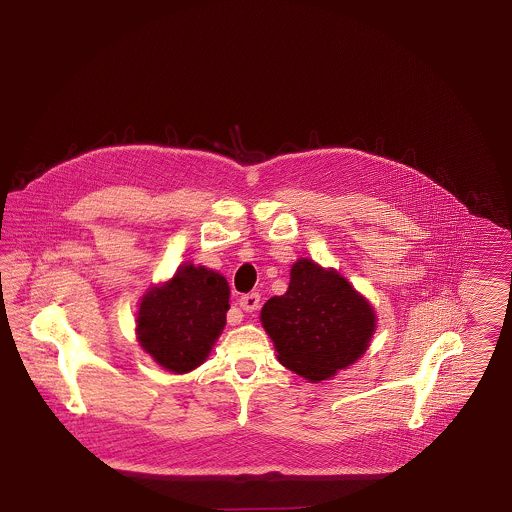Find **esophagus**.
Listing matches in <instances>:
<instances>
[{
    "label": "esophagus",
    "mask_w": 512,
    "mask_h": 512,
    "mask_svg": "<svg viewBox=\"0 0 512 512\" xmlns=\"http://www.w3.org/2000/svg\"><path fill=\"white\" fill-rule=\"evenodd\" d=\"M259 304H261L259 294H247V296H243V298L239 300V306H241V310H245V312H257V310H259Z\"/></svg>",
    "instance_id": "esophagus-1"
}]
</instances>
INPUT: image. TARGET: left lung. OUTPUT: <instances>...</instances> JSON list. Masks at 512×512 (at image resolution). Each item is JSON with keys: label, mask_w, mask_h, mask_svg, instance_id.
Listing matches in <instances>:
<instances>
[{"label": "left lung", "mask_w": 512, "mask_h": 512, "mask_svg": "<svg viewBox=\"0 0 512 512\" xmlns=\"http://www.w3.org/2000/svg\"><path fill=\"white\" fill-rule=\"evenodd\" d=\"M261 324L283 367L318 383L364 354L377 318L373 306L338 271L298 259L285 294L263 306Z\"/></svg>", "instance_id": "left-lung-1"}]
</instances>
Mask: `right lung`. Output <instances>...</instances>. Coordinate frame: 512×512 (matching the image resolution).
I'll return each instance as SVG.
<instances>
[{"mask_svg": "<svg viewBox=\"0 0 512 512\" xmlns=\"http://www.w3.org/2000/svg\"><path fill=\"white\" fill-rule=\"evenodd\" d=\"M229 296L221 273L180 265L170 281L141 298L135 328L141 348L170 373L200 367L227 324Z\"/></svg>", "mask_w": 512, "mask_h": 512, "instance_id": "1", "label": "right lung"}]
</instances>
